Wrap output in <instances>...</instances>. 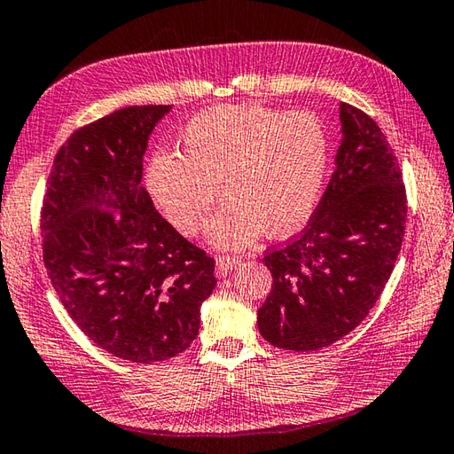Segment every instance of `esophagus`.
I'll use <instances>...</instances> for the list:
<instances>
[{
    "mask_svg": "<svg viewBox=\"0 0 454 454\" xmlns=\"http://www.w3.org/2000/svg\"><path fill=\"white\" fill-rule=\"evenodd\" d=\"M215 262H217V275H219V277H225L231 269L239 267V264H241L243 261H241V256H233V254H219Z\"/></svg>",
    "mask_w": 454,
    "mask_h": 454,
    "instance_id": "esophagus-1",
    "label": "esophagus"
}]
</instances>
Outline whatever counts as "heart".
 <instances>
[{"mask_svg":"<svg viewBox=\"0 0 454 454\" xmlns=\"http://www.w3.org/2000/svg\"><path fill=\"white\" fill-rule=\"evenodd\" d=\"M177 152L148 161L146 185L179 233L195 235L219 198L229 201L207 229L215 247L239 249L256 237L301 229L320 200L330 144L314 113L259 105L203 110L177 136Z\"/></svg>","mask_w":454,"mask_h":454,"instance_id":"obj_1","label":"heart"}]
</instances>
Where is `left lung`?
<instances>
[{"label": "left lung", "instance_id": "left-lung-1", "mask_svg": "<svg viewBox=\"0 0 454 454\" xmlns=\"http://www.w3.org/2000/svg\"><path fill=\"white\" fill-rule=\"evenodd\" d=\"M336 169L298 237L267 251L272 288L256 324L269 344L314 352L360 324L395 267L407 193L397 158L370 116L340 105Z\"/></svg>", "mask_w": 454, "mask_h": 454}]
</instances>
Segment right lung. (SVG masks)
Listing matches in <instances>:
<instances>
[{
	"instance_id": "right-lung-1",
	"label": "right lung",
	"mask_w": 454,
	"mask_h": 454,
	"mask_svg": "<svg viewBox=\"0 0 454 454\" xmlns=\"http://www.w3.org/2000/svg\"><path fill=\"white\" fill-rule=\"evenodd\" d=\"M169 105L128 106L68 136L43 198V262L63 306L98 348L136 364L190 348L215 261L142 187L148 138Z\"/></svg>"
}]
</instances>
